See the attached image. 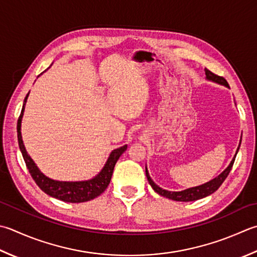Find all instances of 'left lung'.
I'll list each match as a JSON object with an SVG mask.
<instances>
[{
    "instance_id": "1",
    "label": "left lung",
    "mask_w": 257,
    "mask_h": 257,
    "mask_svg": "<svg viewBox=\"0 0 257 257\" xmlns=\"http://www.w3.org/2000/svg\"><path fill=\"white\" fill-rule=\"evenodd\" d=\"M205 74H206V80H208V81H213L215 83L222 84V85H225V87L228 88V83L223 77H218V75H216L213 72H210L209 70H207V69H205ZM239 146H240V140H239V145H238L237 150H236V153H235L234 157L232 159V162L229 163V165L227 166V167H226L224 172L220 173L217 176V177H215L214 179L209 180V182L205 183L203 185L195 186V187H190V188H187V189L180 190V192H170V190L163 189L162 187H159L158 185H156L154 183V180L149 176L147 166H146V176H147L148 182H149L150 186L153 187V189L155 190L156 193L159 194L160 196H164V197L169 198L172 200H176V202H194V200H197V199L206 197V196H209L210 194L215 193L216 190L219 188V186L223 184V182L226 179V177L228 176L230 169H232V167H233V164L235 162L236 155H237V153H238Z\"/></svg>"
}]
</instances>
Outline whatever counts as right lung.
<instances>
[{
    "label": "right lung",
    "mask_w": 257,
    "mask_h": 257,
    "mask_svg": "<svg viewBox=\"0 0 257 257\" xmlns=\"http://www.w3.org/2000/svg\"><path fill=\"white\" fill-rule=\"evenodd\" d=\"M47 70H45V71H47ZM29 93L24 99L22 111L18 120L17 129H18L19 147L22 153L25 165H27V167L29 169V173L31 174L34 182L37 183V185L43 190L45 194H48L53 198L62 200V202H65V203H84V202H88V200H91L95 197H98L99 195H101L104 190L107 189L110 180H111L114 165L118 162L120 156L127 150V145L112 150V152L110 153L107 162H105L102 169L100 170V172L91 179L78 180V182H62V180H55L48 177L47 175H44L41 170L39 169L37 164H35L34 160L31 158V156L28 154L22 140L21 123H22L25 103H27Z\"/></svg>",
    "instance_id": "add662e5"
}]
</instances>
